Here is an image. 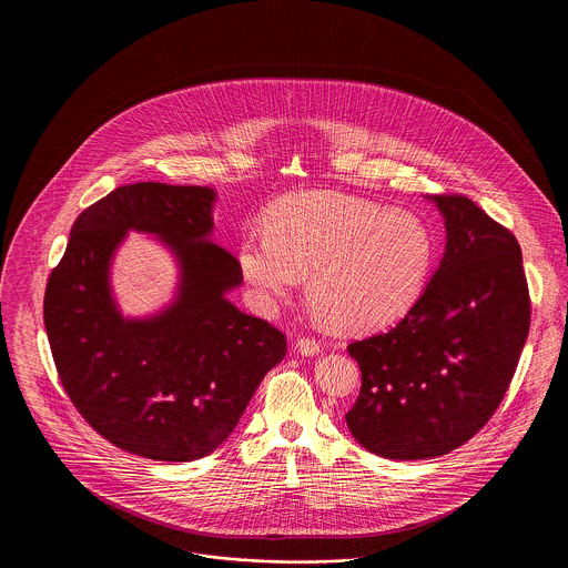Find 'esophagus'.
Segmentation results:
<instances>
[{"label":"esophagus","mask_w":568,"mask_h":568,"mask_svg":"<svg viewBox=\"0 0 568 568\" xmlns=\"http://www.w3.org/2000/svg\"><path fill=\"white\" fill-rule=\"evenodd\" d=\"M296 349L300 355L304 357H313L320 353V343L315 338H308V336H300L296 341Z\"/></svg>","instance_id":"34e87169"}]
</instances>
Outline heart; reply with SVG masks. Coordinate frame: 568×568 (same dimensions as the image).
Returning a JSON list of instances; mask_svg holds the SVG:
<instances>
[{
	"label": "heart",
	"mask_w": 568,
	"mask_h": 568,
	"mask_svg": "<svg viewBox=\"0 0 568 568\" xmlns=\"http://www.w3.org/2000/svg\"><path fill=\"white\" fill-rule=\"evenodd\" d=\"M433 257V234L419 216L336 191L281 200L266 234L239 244V268L262 306L292 296L306 274L313 308L347 332L400 320L422 294Z\"/></svg>",
	"instance_id": "1"
}]
</instances>
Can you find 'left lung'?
<instances>
[{"label": "left lung", "instance_id": "obj_1", "mask_svg": "<svg viewBox=\"0 0 568 568\" xmlns=\"http://www.w3.org/2000/svg\"><path fill=\"white\" fill-rule=\"evenodd\" d=\"M445 219V253L405 320L347 347L362 389L345 415L381 458L449 454L500 405L530 329L514 234L464 195H426Z\"/></svg>", "mask_w": 568, "mask_h": 568}]
</instances>
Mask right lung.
<instances>
[{
	"label": "right lung",
	"instance_id": "right-lung-1",
	"mask_svg": "<svg viewBox=\"0 0 568 568\" xmlns=\"http://www.w3.org/2000/svg\"><path fill=\"white\" fill-rule=\"evenodd\" d=\"M215 202L200 185L116 187L74 221L47 285L44 325L70 400L95 433L142 458L215 452L287 352L283 332L227 300L243 274L211 239ZM130 231L160 240L180 268L175 297L146 318H125L109 283Z\"/></svg>",
	"mask_w": 568,
	"mask_h": 568
}]
</instances>
